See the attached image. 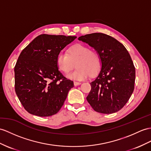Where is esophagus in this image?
I'll return each mask as SVG.
<instances>
[{"mask_svg": "<svg viewBox=\"0 0 151 151\" xmlns=\"http://www.w3.org/2000/svg\"><path fill=\"white\" fill-rule=\"evenodd\" d=\"M81 84V83H79V82H76V81H74V82H73V84H74V86H78V85H80Z\"/></svg>", "mask_w": 151, "mask_h": 151, "instance_id": "34e87169", "label": "esophagus"}]
</instances>
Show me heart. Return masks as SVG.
<instances>
[{
	"label": "heart",
	"mask_w": 151,
	"mask_h": 151,
	"mask_svg": "<svg viewBox=\"0 0 151 151\" xmlns=\"http://www.w3.org/2000/svg\"><path fill=\"white\" fill-rule=\"evenodd\" d=\"M56 63L59 69L65 73L72 70L76 65L78 69L67 76L70 79L79 81L86 79L89 75H95L101 67V59L97 52L81 44L71 47L68 54H58Z\"/></svg>",
	"instance_id": "obj_1"
}]
</instances>
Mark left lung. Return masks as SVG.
Returning <instances> with one entry per match:
<instances>
[{
  "mask_svg": "<svg viewBox=\"0 0 151 151\" xmlns=\"http://www.w3.org/2000/svg\"><path fill=\"white\" fill-rule=\"evenodd\" d=\"M78 40L93 47L101 62L97 77L90 83L87 101L97 112H117L127 103L134 88L135 68L129 54L118 40L103 33H91Z\"/></svg>",
  "mask_w": 151,
  "mask_h": 151,
  "instance_id": "left-lung-1",
  "label": "left lung"
}]
</instances>
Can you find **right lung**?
I'll list each match as a JSON object with an SVG mask.
<instances>
[{"label": "right lung", "instance_id": "add662e5", "mask_svg": "<svg viewBox=\"0 0 151 151\" xmlns=\"http://www.w3.org/2000/svg\"><path fill=\"white\" fill-rule=\"evenodd\" d=\"M76 36L41 35L22 51L14 67V87L25 109L32 115L56 114L73 83L59 71L58 54Z\"/></svg>", "mask_w": 151, "mask_h": 151}]
</instances>
